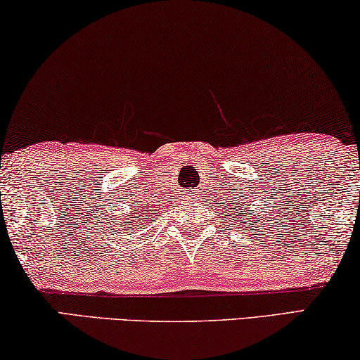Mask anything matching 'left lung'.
<instances>
[{
	"label": "left lung",
	"instance_id": "1",
	"mask_svg": "<svg viewBox=\"0 0 360 360\" xmlns=\"http://www.w3.org/2000/svg\"><path fill=\"white\" fill-rule=\"evenodd\" d=\"M240 214H242V213H240Z\"/></svg>",
	"mask_w": 360,
	"mask_h": 360
}]
</instances>
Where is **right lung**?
I'll use <instances>...</instances> for the list:
<instances>
[{"mask_svg": "<svg viewBox=\"0 0 360 360\" xmlns=\"http://www.w3.org/2000/svg\"><path fill=\"white\" fill-rule=\"evenodd\" d=\"M144 213H146V211H144ZM133 214H136V210H134V213H133ZM133 214H131V216H133ZM139 218H141L139 221H142V219H147V216H139ZM127 219H129V216H128ZM139 221H138V222H139Z\"/></svg>", "mask_w": 360, "mask_h": 360, "instance_id": "add662e5", "label": "right lung"}]
</instances>
